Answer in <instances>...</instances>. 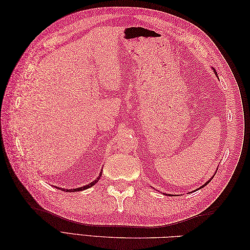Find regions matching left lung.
Returning <instances> with one entry per match:
<instances>
[{"label": "left lung", "mask_w": 250, "mask_h": 250, "mask_svg": "<svg viewBox=\"0 0 250 250\" xmlns=\"http://www.w3.org/2000/svg\"><path fill=\"white\" fill-rule=\"evenodd\" d=\"M215 73H216V72H215ZM216 74H217V73H216ZM210 180H211V178H210V179H209V180H208V183H206V184H204V185H203V186H202V187H200V188H203V187H206V186H207V185H208V183H209V181H210Z\"/></svg>", "instance_id": "obj_1"}]
</instances>
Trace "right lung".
Instances as JSON below:
<instances>
[{
    "label": "right lung",
    "instance_id": "obj_1",
    "mask_svg": "<svg viewBox=\"0 0 250 250\" xmlns=\"http://www.w3.org/2000/svg\"><path fill=\"white\" fill-rule=\"evenodd\" d=\"M101 174L102 173H100V176H101ZM100 176L99 177H98L95 181H93V183H90L89 185H87V186H84V187H81V188H73V190H67V188H66V190H65V188H62V190H63V191H65V192H75V191H82V190H85V188H90V187H93L96 183H98V180H99L100 179Z\"/></svg>",
    "mask_w": 250,
    "mask_h": 250
}]
</instances>
